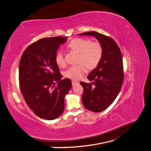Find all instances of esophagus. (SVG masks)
Masks as SVG:
<instances>
[{
	"mask_svg": "<svg viewBox=\"0 0 151 151\" xmlns=\"http://www.w3.org/2000/svg\"><path fill=\"white\" fill-rule=\"evenodd\" d=\"M77 83H78V82H76V81H74V80L72 81V85H73V86H75V85H76Z\"/></svg>",
	"mask_w": 151,
	"mask_h": 151,
	"instance_id": "esophagus-1",
	"label": "esophagus"
}]
</instances>
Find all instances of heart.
Instances as JSON below:
<instances>
[{"label": "heart", "instance_id": "heart-1", "mask_svg": "<svg viewBox=\"0 0 151 151\" xmlns=\"http://www.w3.org/2000/svg\"><path fill=\"white\" fill-rule=\"evenodd\" d=\"M73 51L79 53L78 62L80 64L69 67L64 71L65 77L72 80H78L86 73L87 68L93 69L98 64L103 55V48L99 42L91 41L88 39L76 38L68 44ZM56 63L59 67L65 65L62 52L56 56Z\"/></svg>", "mask_w": 151, "mask_h": 151}]
</instances>
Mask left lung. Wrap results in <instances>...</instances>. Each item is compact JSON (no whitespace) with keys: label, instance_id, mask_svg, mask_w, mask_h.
I'll return each mask as SVG.
<instances>
[{"label":"left lung","instance_id":"left-lung-1","mask_svg":"<svg viewBox=\"0 0 151 151\" xmlns=\"http://www.w3.org/2000/svg\"><path fill=\"white\" fill-rule=\"evenodd\" d=\"M78 35L94 36L103 48L101 60L87 76L92 83L80 82L83 88L82 99L84 107L100 112L111 105L121 90L124 80L122 54L116 42L110 37L94 31ZM92 84L95 85L94 88Z\"/></svg>","mask_w":151,"mask_h":151}]
</instances>
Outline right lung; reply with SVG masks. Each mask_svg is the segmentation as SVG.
Instances as JSON below:
<instances>
[{
  "label": "right lung",
  "mask_w": 151,
  "mask_h": 151,
  "mask_svg": "<svg viewBox=\"0 0 151 151\" xmlns=\"http://www.w3.org/2000/svg\"><path fill=\"white\" fill-rule=\"evenodd\" d=\"M66 37L41 39L29 46L19 64V83L28 106L39 117L53 120L64 110V97L71 89L69 78L61 80L57 51Z\"/></svg>",
  "instance_id": "add662e5"
}]
</instances>
